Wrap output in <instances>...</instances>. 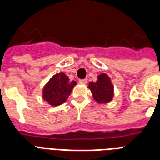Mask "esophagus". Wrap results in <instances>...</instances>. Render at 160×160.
Returning <instances> with one entry per match:
<instances>
[{
    "label": "esophagus",
    "instance_id": "1",
    "mask_svg": "<svg viewBox=\"0 0 160 160\" xmlns=\"http://www.w3.org/2000/svg\"><path fill=\"white\" fill-rule=\"evenodd\" d=\"M79 83H80V84H83V85H85V84H86V83H87V80H86V79H84V80H79Z\"/></svg>",
    "mask_w": 160,
    "mask_h": 160
}]
</instances>
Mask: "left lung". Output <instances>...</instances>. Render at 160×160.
Returning <instances> with one entry per match:
<instances>
[{"instance_id":"1","label":"left lung","mask_w":160,"mask_h":160,"mask_svg":"<svg viewBox=\"0 0 160 160\" xmlns=\"http://www.w3.org/2000/svg\"><path fill=\"white\" fill-rule=\"evenodd\" d=\"M88 88L92 93L94 100L99 104H107L113 100L114 85L109 75L105 73H101L98 75L95 82L91 81L89 83Z\"/></svg>"}]
</instances>
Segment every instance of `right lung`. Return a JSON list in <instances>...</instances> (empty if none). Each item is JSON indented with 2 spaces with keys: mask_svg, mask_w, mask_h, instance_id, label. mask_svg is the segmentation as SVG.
I'll use <instances>...</instances> for the list:
<instances>
[{
  "mask_svg": "<svg viewBox=\"0 0 160 160\" xmlns=\"http://www.w3.org/2000/svg\"><path fill=\"white\" fill-rule=\"evenodd\" d=\"M76 85V81H70L64 72L57 73L44 86L42 98L51 106L60 105L66 101L73 88Z\"/></svg>",
  "mask_w": 160,
  "mask_h": 160,
  "instance_id": "add662e5",
  "label": "right lung"
}]
</instances>
